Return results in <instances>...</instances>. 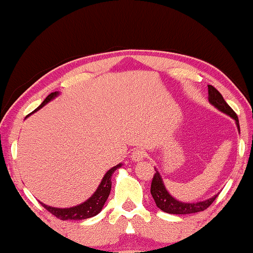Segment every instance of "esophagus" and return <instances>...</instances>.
<instances>
[{"label": "esophagus", "instance_id": "34e87169", "mask_svg": "<svg viewBox=\"0 0 253 253\" xmlns=\"http://www.w3.org/2000/svg\"><path fill=\"white\" fill-rule=\"evenodd\" d=\"M130 157H131V161L135 163L142 162L145 158V152L143 150H141V149H136V150L133 151V154H131Z\"/></svg>", "mask_w": 253, "mask_h": 253}]
</instances>
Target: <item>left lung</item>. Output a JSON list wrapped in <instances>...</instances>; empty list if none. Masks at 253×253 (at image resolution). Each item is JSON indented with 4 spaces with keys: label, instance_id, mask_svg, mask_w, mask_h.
Returning <instances> with one entry per match:
<instances>
[{
    "label": "left lung",
    "instance_id": "left-lung-1",
    "mask_svg": "<svg viewBox=\"0 0 253 253\" xmlns=\"http://www.w3.org/2000/svg\"><path fill=\"white\" fill-rule=\"evenodd\" d=\"M208 87H209L210 104H212L215 109H218L220 112L225 113V115L229 116L230 118H233L235 120V123H236L238 131H240V123H238L236 113H235L233 111V109L227 104L226 101L222 97V95L220 94L214 87L211 86V84H209ZM155 169H156V173L151 182L150 193L155 199L157 208L161 209L164 212L170 213V214H190V213L204 211V210L208 209L209 206L214 202V199L216 198V196H218V194H216L211 198L205 199V201L193 202V203L177 201V199L174 198L172 195L169 193V190L166 189L159 170L156 169V167Z\"/></svg>",
    "mask_w": 253,
    "mask_h": 253
}]
</instances>
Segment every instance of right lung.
<instances>
[{"label": "right lung", "instance_id": "add662e5", "mask_svg": "<svg viewBox=\"0 0 253 253\" xmlns=\"http://www.w3.org/2000/svg\"><path fill=\"white\" fill-rule=\"evenodd\" d=\"M58 95H59V91H55V92H51V94H49L47 97H45L44 101L42 102L41 104L39 105L38 108L35 109L32 113L39 111V110L43 108L45 104H48L49 102L52 101L54 98H56ZM32 113H30L28 116H31ZM122 166H123V164L120 163V164H118V165H116L115 167H112V169H110L108 172L105 173V175L103 176L101 183H99L97 189L95 190V193L92 194L91 196L87 199V201H84V203H81V204H79V205L72 206V208L60 209V208H54V206L45 205L42 202H40V203L45 210H48L51 214H54L55 216L59 218L60 220H84V219L91 218V216H95L96 214H98V213L102 211L103 206H104L106 199H108V197H109L110 191H111L112 174L115 173L116 169H120Z\"/></svg>", "mask_w": 253, "mask_h": 253}]
</instances>
